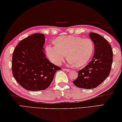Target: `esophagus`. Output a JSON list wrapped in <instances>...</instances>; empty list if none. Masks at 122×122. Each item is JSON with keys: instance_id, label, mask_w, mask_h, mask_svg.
Masks as SVG:
<instances>
[{"instance_id": "34e87169", "label": "esophagus", "mask_w": 122, "mask_h": 122, "mask_svg": "<svg viewBox=\"0 0 122 122\" xmlns=\"http://www.w3.org/2000/svg\"><path fill=\"white\" fill-rule=\"evenodd\" d=\"M63 70H64V71H67V72H69V71H71L70 69H66V68H63Z\"/></svg>"}]
</instances>
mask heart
<instances>
[{"label":"heart","instance_id":"heart-1","mask_svg":"<svg viewBox=\"0 0 122 122\" xmlns=\"http://www.w3.org/2000/svg\"><path fill=\"white\" fill-rule=\"evenodd\" d=\"M56 45L48 44L46 53L52 62L60 65L67 54V62L71 66L81 67L87 63L94 51V44L89 38L63 36L57 38Z\"/></svg>","mask_w":122,"mask_h":122}]
</instances>
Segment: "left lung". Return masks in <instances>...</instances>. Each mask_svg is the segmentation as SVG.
Wrapping results in <instances>:
<instances>
[{
  "label": "left lung",
  "instance_id": "1",
  "mask_svg": "<svg viewBox=\"0 0 122 122\" xmlns=\"http://www.w3.org/2000/svg\"><path fill=\"white\" fill-rule=\"evenodd\" d=\"M89 36L94 43V54L92 61L78 71L73 84L79 88H94L109 76L113 61V52L107 41L100 35L90 32Z\"/></svg>",
  "mask_w": 122,
  "mask_h": 122
}]
</instances>
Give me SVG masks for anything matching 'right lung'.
<instances>
[{"mask_svg":"<svg viewBox=\"0 0 122 122\" xmlns=\"http://www.w3.org/2000/svg\"><path fill=\"white\" fill-rule=\"evenodd\" d=\"M45 36L36 33L22 40L13 51L12 74L17 82L28 91L46 90L61 68L51 62L44 51Z\"/></svg>","mask_w":122,"mask_h":122,"instance_id":"obj_1","label":"right lung"}]
</instances>
